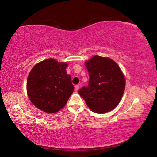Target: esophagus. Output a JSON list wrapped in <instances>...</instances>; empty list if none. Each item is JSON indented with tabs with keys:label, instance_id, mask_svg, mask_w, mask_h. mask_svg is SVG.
<instances>
[{
	"label": "esophagus",
	"instance_id": "1",
	"mask_svg": "<svg viewBox=\"0 0 157 157\" xmlns=\"http://www.w3.org/2000/svg\"><path fill=\"white\" fill-rule=\"evenodd\" d=\"M79 85H75V89L76 90V91H78V90L79 89Z\"/></svg>",
	"mask_w": 157,
	"mask_h": 157
}]
</instances>
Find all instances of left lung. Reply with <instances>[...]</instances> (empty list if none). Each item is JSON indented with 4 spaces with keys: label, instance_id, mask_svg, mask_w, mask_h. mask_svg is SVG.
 <instances>
[{
    "label": "left lung",
    "instance_id": "8db88e82",
    "mask_svg": "<svg viewBox=\"0 0 157 157\" xmlns=\"http://www.w3.org/2000/svg\"><path fill=\"white\" fill-rule=\"evenodd\" d=\"M89 74L88 86L79 94L91 111L104 113L113 109L121 101L125 80L118 65L112 59L95 55L85 62Z\"/></svg>",
    "mask_w": 157,
    "mask_h": 157
}]
</instances>
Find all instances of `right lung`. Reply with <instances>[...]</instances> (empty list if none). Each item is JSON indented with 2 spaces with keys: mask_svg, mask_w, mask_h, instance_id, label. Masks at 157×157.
<instances>
[{
  "mask_svg": "<svg viewBox=\"0 0 157 157\" xmlns=\"http://www.w3.org/2000/svg\"><path fill=\"white\" fill-rule=\"evenodd\" d=\"M66 63L48 59L34 66L27 80V92L32 103L41 111H59L74 91L71 77L66 73Z\"/></svg>",
  "mask_w": 157,
  "mask_h": 157,
  "instance_id": "obj_1",
  "label": "right lung"
}]
</instances>
